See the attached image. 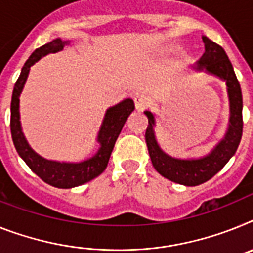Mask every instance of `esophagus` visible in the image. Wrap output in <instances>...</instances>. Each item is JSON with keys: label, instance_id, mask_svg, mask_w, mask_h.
Returning a JSON list of instances; mask_svg holds the SVG:
<instances>
[{"label": "esophagus", "instance_id": "1", "mask_svg": "<svg viewBox=\"0 0 253 253\" xmlns=\"http://www.w3.org/2000/svg\"><path fill=\"white\" fill-rule=\"evenodd\" d=\"M133 101H135V107H136V109L139 110V112H143V110H145L146 108L149 107V104H150L149 97L145 96V95H143V94L135 95V97H133Z\"/></svg>", "mask_w": 253, "mask_h": 253}]
</instances>
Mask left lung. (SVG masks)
Instances as JSON below:
<instances>
[{"mask_svg":"<svg viewBox=\"0 0 253 253\" xmlns=\"http://www.w3.org/2000/svg\"><path fill=\"white\" fill-rule=\"evenodd\" d=\"M205 42V54L195 65L197 71L209 72L217 77L226 81L228 86L229 101H230V120H229L228 132L224 139L218 143L215 149L209 156L199 159H177L167 156L163 153L157 143L154 136V116L149 110L144 113L148 117V127H146L145 140L149 156L154 169L163 177L173 182L186 186H195L203 184L228 163L229 159L234 156L241 143L242 132H243V100H242L241 84L234 73L233 65L229 60L228 55L220 44L215 43L210 38L203 37Z\"/></svg>","mask_w":253,"mask_h":253,"instance_id":"left-lung-1","label":"left lung"}]
</instances>
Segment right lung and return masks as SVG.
Here are the masks:
<instances>
[{"instance_id":"obj_1","label":"right lung","mask_w":253,"mask_h":253,"mask_svg":"<svg viewBox=\"0 0 253 253\" xmlns=\"http://www.w3.org/2000/svg\"><path fill=\"white\" fill-rule=\"evenodd\" d=\"M68 44V41H61L56 38L54 41L43 44L29 56L25 61L22 73L18 81L15 82L14 91L11 97V118H10V128H11V137L14 141L15 149L19 156L24 159L29 169L44 182H47L55 188L69 189L74 186L82 185L97 177L107 169L109 162L110 154L114 148L116 140L122 131L123 125L126 123L127 118L135 109V104L131 99H126L122 103L117 104L109 108L105 113L101 128L99 131L97 141L100 143V149L97 150L92 158L86 159L80 163H60L54 161H47L42 158L31 149L24 135L22 132L20 121H19V96L22 94L23 87L28 77L29 69L36 61H38L44 55L60 51Z\"/></svg>"}]
</instances>
